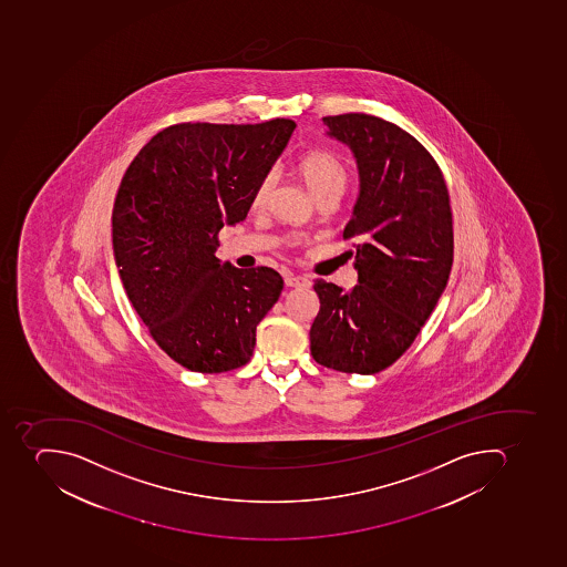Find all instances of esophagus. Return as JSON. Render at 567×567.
I'll return each instance as SVG.
<instances>
[{
  "label": "esophagus",
  "instance_id": "1",
  "mask_svg": "<svg viewBox=\"0 0 567 567\" xmlns=\"http://www.w3.org/2000/svg\"><path fill=\"white\" fill-rule=\"evenodd\" d=\"M284 280H286L287 287H308L310 286V280L305 277H296V275H290V272H287L286 277H284Z\"/></svg>",
  "mask_w": 567,
  "mask_h": 567
}]
</instances>
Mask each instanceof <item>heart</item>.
<instances>
[{
  "label": "heart",
  "instance_id": "obj_1",
  "mask_svg": "<svg viewBox=\"0 0 567 567\" xmlns=\"http://www.w3.org/2000/svg\"><path fill=\"white\" fill-rule=\"evenodd\" d=\"M299 174L303 177L308 189L313 193V197H319L322 193L342 195L343 189L348 186V168L331 152H310L299 163ZM275 184H277V172L269 169L268 174H264L259 184L255 186L251 206L262 207L268 202Z\"/></svg>",
  "mask_w": 567,
  "mask_h": 567
}]
</instances>
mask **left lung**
I'll return each instance as SVG.
<instances>
[{
  "label": "left lung",
  "mask_w": 567,
  "mask_h": 567,
  "mask_svg": "<svg viewBox=\"0 0 567 567\" xmlns=\"http://www.w3.org/2000/svg\"><path fill=\"white\" fill-rule=\"evenodd\" d=\"M326 136L351 148L360 193L346 239H358L351 290L317 280L313 360L375 374L402 357L442 298L454 233L445 178L410 133L365 113L324 116Z\"/></svg>",
  "instance_id": "1"
}]
</instances>
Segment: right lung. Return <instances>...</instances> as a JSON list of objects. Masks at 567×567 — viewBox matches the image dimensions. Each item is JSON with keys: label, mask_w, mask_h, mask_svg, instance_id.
Instances as JSON below:
<instances>
[{"label": "right lung", "mask_w": 567, "mask_h": 567, "mask_svg": "<svg viewBox=\"0 0 567 567\" xmlns=\"http://www.w3.org/2000/svg\"><path fill=\"white\" fill-rule=\"evenodd\" d=\"M295 127L289 118L169 125L122 177L112 216L118 275L152 339L193 372L246 365L257 324L280 298L275 269H239L215 254L219 230L246 218Z\"/></svg>", "instance_id": "1"}]
</instances>
